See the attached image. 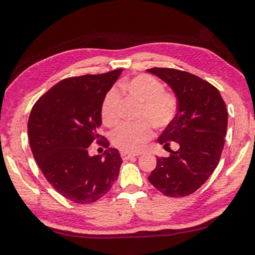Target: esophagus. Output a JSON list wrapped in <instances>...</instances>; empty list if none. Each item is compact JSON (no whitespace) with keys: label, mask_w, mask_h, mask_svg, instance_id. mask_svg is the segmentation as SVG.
Segmentation results:
<instances>
[{"label":"esophagus","mask_w":255,"mask_h":255,"mask_svg":"<svg viewBox=\"0 0 255 255\" xmlns=\"http://www.w3.org/2000/svg\"><path fill=\"white\" fill-rule=\"evenodd\" d=\"M120 155H122V158H123L124 160L131 158V157H136V156H138L137 154H130V152H126V151H122V152H120Z\"/></svg>","instance_id":"esophagus-1"}]
</instances>
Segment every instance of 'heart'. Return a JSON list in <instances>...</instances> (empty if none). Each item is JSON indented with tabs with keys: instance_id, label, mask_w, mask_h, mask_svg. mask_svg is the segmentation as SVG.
<instances>
[{
	"instance_id": "b5f03b06",
	"label": "heart",
	"mask_w": 255,
	"mask_h": 255,
	"mask_svg": "<svg viewBox=\"0 0 255 255\" xmlns=\"http://www.w3.org/2000/svg\"><path fill=\"white\" fill-rule=\"evenodd\" d=\"M124 90L141 103L139 113L140 123L136 125H123L112 133V141L120 150L138 152L145 147L152 137V126L164 128L173 122L177 103L175 97L165 92L164 85L154 77L139 75L122 85ZM120 92L117 88H112L106 95L101 106V118L108 127H114L119 122Z\"/></svg>"
}]
</instances>
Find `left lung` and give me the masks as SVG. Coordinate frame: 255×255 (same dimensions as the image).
Returning <instances> with one entry per match:
<instances>
[{
  "label": "left lung",
  "mask_w": 255,
  "mask_h": 255,
  "mask_svg": "<svg viewBox=\"0 0 255 255\" xmlns=\"http://www.w3.org/2000/svg\"><path fill=\"white\" fill-rule=\"evenodd\" d=\"M147 71L167 83L177 98V114L157 139L170 155L157 158L148 180L166 196H187L206 182L219 164L228 110L220 91L200 77L170 68ZM170 141L179 143L178 151L170 149Z\"/></svg>",
  "instance_id": "1"
}]
</instances>
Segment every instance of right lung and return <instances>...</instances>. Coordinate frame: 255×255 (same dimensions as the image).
Segmentation results:
<instances>
[{
    "label": "right lung",
    "instance_id": "obj_1",
    "mask_svg": "<svg viewBox=\"0 0 255 255\" xmlns=\"http://www.w3.org/2000/svg\"><path fill=\"white\" fill-rule=\"evenodd\" d=\"M122 72L118 69L68 78L31 110L27 135L34 159L55 191L77 204L99 200L119 175L123 160L118 149L109 148L104 155L91 156L87 147L105 139L98 133L101 106ZM103 143L109 147L107 139Z\"/></svg>",
    "mask_w": 255,
    "mask_h": 255
}]
</instances>
